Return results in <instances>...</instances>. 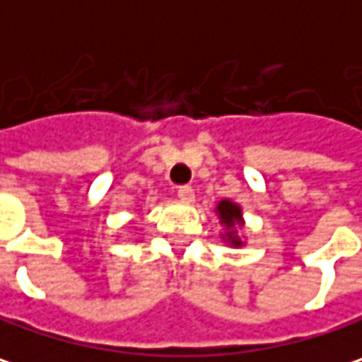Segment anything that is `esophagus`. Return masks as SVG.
<instances>
[{
	"mask_svg": "<svg viewBox=\"0 0 362 362\" xmlns=\"http://www.w3.org/2000/svg\"><path fill=\"white\" fill-rule=\"evenodd\" d=\"M177 195H179L183 202H194L195 192L194 187H189V185H181V187L177 189Z\"/></svg>",
	"mask_w": 362,
	"mask_h": 362,
	"instance_id": "esophagus-1",
	"label": "esophagus"
}]
</instances>
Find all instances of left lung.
I'll return each instance as SVG.
<instances>
[{
  "label": "left lung",
  "mask_w": 362,
  "mask_h": 362,
  "mask_svg": "<svg viewBox=\"0 0 362 362\" xmlns=\"http://www.w3.org/2000/svg\"><path fill=\"white\" fill-rule=\"evenodd\" d=\"M216 214H218L220 224L226 226V233L222 235V239L233 247H241L243 241L239 239L237 235V226L243 224V212H241V206L230 202V199H222L218 206H216Z\"/></svg>",
  "instance_id": "1"
}]
</instances>
